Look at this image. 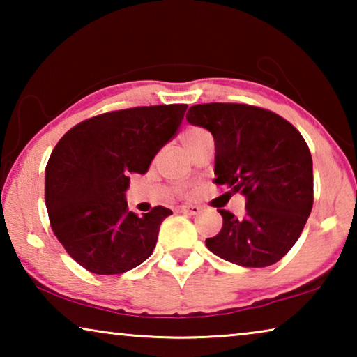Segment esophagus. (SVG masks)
Instances as JSON below:
<instances>
[{
    "label": "esophagus",
    "mask_w": 357,
    "mask_h": 357,
    "mask_svg": "<svg viewBox=\"0 0 357 357\" xmlns=\"http://www.w3.org/2000/svg\"><path fill=\"white\" fill-rule=\"evenodd\" d=\"M179 211H181V213L195 215V214L200 213V206H195V204H184V206L179 208Z\"/></svg>",
    "instance_id": "34e87169"
}]
</instances>
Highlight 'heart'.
<instances>
[{"instance_id": "heart-1", "label": "heart", "mask_w": 357, "mask_h": 357, "mask_svg": "<svg viewBox=\"0 0 357 357\" xmlns=\"http://www.w3.org/2000/svg\"><path fill=\"white\" fill-rule=\"evenodd\" d=\"M204 135H208V132L206 130H203V129H200V128H189V129H185L184 132H183V143H184V146L189 149L193 143H197L198 140H200V138H203Z\"/></svg>"}]
</instances>
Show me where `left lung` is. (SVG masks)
Returning <instances> with one entry per match:
<instances>
[{
    "mask_svg": "<svg viewBox=\"0 0 357 357\" xmlns=\"http://www.w3.org/2000/svg\"><path fill=\"white\" fill-rule=\"evenodd\" d=\"M185 119L214 137V183L245 197L243 219L219 209L223 225L206 247L244 268L277 263L312 213L313 164L305 140L279 114L244 104L193 105Z\"/></svg>",
    "mask_w": 357,
    "mask_h": 357,
    "instance_id": "8db88e82",
    "label": "left lung"
}]
</instances>
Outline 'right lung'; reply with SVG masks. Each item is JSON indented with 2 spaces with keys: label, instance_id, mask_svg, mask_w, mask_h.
<instances>
[{
  "label": "right lung",
  "instance_id": "right-lung-1",
  "mask_svg": "<svg viewBox=\"0 0 357 357\" xmlns=\"http://www.w3.org/2000/svg\"><path fill=\"white\" fill-rule=\"evenodd\" d=\"M187 105L137 107L77 124L45 168V204L55 236L75 261L99 275L123 274L153 253L172 211L138 217L128 209L130 174H144L176 135Z\"/></svg>",
  "mask_w": 357,
  "mask_h": 357
}]
</instances>
